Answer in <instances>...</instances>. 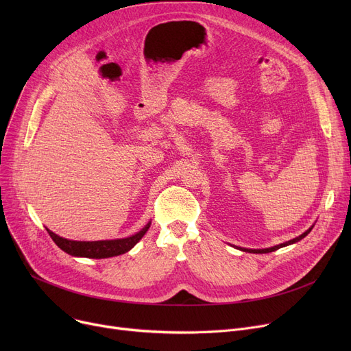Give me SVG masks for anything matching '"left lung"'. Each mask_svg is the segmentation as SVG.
Listing matches in <instances>:
<instances>
[{
  "mask_svg": "<svg viewBox=\"0 0 351 351\" xmlns=\"http://www.w3.org/2000/svg\"><path fill=\"white\" fill-rule=\"evenodd\" d=\"M311 229H313V226L308 228V229H307L304 233H302L300 236L291 239V241L285 242V243H280V245H276V246H273V247H267V249H243V247H239V249L243 250V252H249V253H270V252H274V250H278V249H280V247H285V246H289V245H293V243H296V242L302 241L303 237H306V236L311 232Z\"/></svg>",
  "mask_w": 351,
  "mask_h": 351,
  "instance_id": "8db88e82",
  "label": "left lung"
}]
</instances>
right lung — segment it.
I'll use <instances>...</instances> for the list:
<instances>
[{"label": "right lung", "mask_w": 351, "mask_h": 351, "mask_svg": "<svg viewBox=\"0 0 351 351\" xmlns=\"http://www.w3.org/2000/svg\"><path fill=\"white\" fill-rule=\"evenodd\" d=\"M149 226H151V222L147 223L143 229H141L138 233L125 239H115V241H97V242L68 241V239L55 234L49 229L47 230L52 241L55 242V245L71 256L89 257V259H106V257L119 256L131 250L143 237V234L147 232Z\"/></svg>", "instance_id": "1"}]
</instances>
